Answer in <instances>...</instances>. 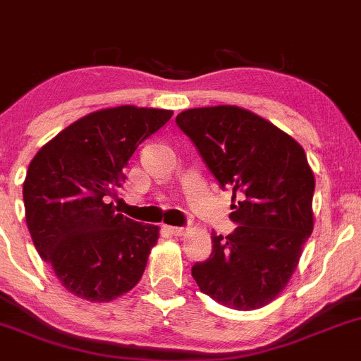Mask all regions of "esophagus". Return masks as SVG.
<instances>
[{
	"label": "esophagus",
	"instance_id": "1",
	"mask_svg": "<svg viewBox=\"0 0 361 361\" xmlns=\"http://www.w3.org/2000/svg\"><path fill=\"white\" fill-rule=\"evenodd\" d=\"M166 231L173 236H182L185 233V228H179V226H166Z\"/></svg>",
	"mask_w": 361,
	"mask_h": 361
}]
</instances>
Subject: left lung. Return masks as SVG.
Wrapping results in <instances>:
<instances>
[{"label": "left lung", "mask_w": 361, "mask_h": 361, "mask_svg": "<svg viewBox=\"0 0 361 361\" xmlns=\"http://www.w3.org/2000/svg\"><path fill=\"white\" fill-rule=\"evenodd\" d=\"M176 123L221 189H231V235L212 233V254L191 274L231 310H257L285 287L313 233L314 176L302 147L236 106L188 109Z\"/></svg>", "instance_id": "8db88e82"}]
</instances>
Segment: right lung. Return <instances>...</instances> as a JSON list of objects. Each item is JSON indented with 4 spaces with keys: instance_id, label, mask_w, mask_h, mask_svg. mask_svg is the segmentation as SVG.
Wrapping results in <instances>:
<instances>
[{
    "instance_id": "1",
    "label": "right lung",
    "mask_w": 361,
    "mask_h": 361,
    "mask_svg": "<svg viewBox=\"0 0 361 361\" xmlns=\"http://www.w3.org/2000/svg\"><path fill=\"white\" fill-rule=\"evenodd\" d=\"M172 111L120 106L95 111L32 158L24 180L25 222L32 243L71 293L109 302L139 283L158 226L116 214L125 166L139 144Z\"/></svg>"
}]
</instances>
